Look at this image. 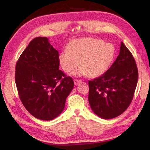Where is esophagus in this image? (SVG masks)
I'll return each instance as SVG.
<instances>
[{
    "instance_id": "obj_1",
    "label": "esophagus",
    "mask_w": 150,
    "mask_h": 150,
    "mask_svg": "<svg viewBox=\"0 0 150 150\" xmlns=\"http://www.w3.org/2000/svg\"><path fill=\"white\" fill-rule=\"evenodd\" d=\"M81 82H82V81L80 80V79H74V83L75 85L81 83Z\"/></svg>"
}]
</instances>
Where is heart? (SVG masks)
Instances as JSON below:
<instances>
[{
    "label": "heart",
    "mask_w": 150,
    "mask_h": 150,
    "mask_svg": "<svg viewBox=\"0 0 150 150\" xmlns=\"http://www.w3.org/2000/svg\"><path fill=\"white\" fill-rule=\"evenodd\" d=\"M115 55V49L112 44L96 38H85L70 42L67 49L60 53L59 62L66 72H72L80 64L72 74L96 78L108 69Z\"/></svg>",
    "instance_id": "1"
}]
</instances>
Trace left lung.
<instances>
[{"instance_id": "8db88e82", "label": "left lung", "mask_w": 150, "mask_h": 150, "mask_svg": "<svg viewBox=\"0 0 150 150\" xmlns=\"http://www.w3.org/2000/svg\"><path fill=\"white\" fill-rule=\"evenodd\" d=\"M138 79L134 59L121 42L119 55L110 69L89 81L88 101L93 112L105 120L121 115L132 101Z\"/></svg>"}]
</instances>
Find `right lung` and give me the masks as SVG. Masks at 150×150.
<instances>
[{
    "mask_svg": "<svg viewBox=\"0 0 150 150\" xmlns=\"http://www.w3.org/2000/svg\"><path fill=\"white\" fill-rule=\"evenodd\" d=\"M59 67V52L46 37L32 40L17 62L15 80L19 98L36 118L52 120L64 110L74 84Z\"/></svg>",
    "mask_w": 150,
    "mask_h": 150,
    "instance_id": "add662e5",
    "label": "right lung"
}]
</instances>
